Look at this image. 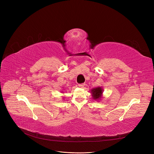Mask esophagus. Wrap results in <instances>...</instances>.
I'll return each instance as SVG.
<instances>
[{
  "label": "esophagus",
  "instance_id": "34e87169",
  "mask_svg": "<svg viewBox=\"0 0 154 154\" xmlns=\"http://www.w3.org/2000/svg\"><path fill=\"white\" fill-rule=\"evenodd\" d=\"M78 86L82 88L85 86V83H80V84H78Z\"/></svg>",
  "mask_w": 154,
  "mask_h": 154
}]
</instances>
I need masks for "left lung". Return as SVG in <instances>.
Masks as SVG:
<instances>
[{
  "label": "left lung",
  "instance_id": "obj_1",
  "mask_svg": "<svg viewBox=\"0 0 154 154\" xmlns=\"http://www.w3.org/2000/svg\"><path fill=\"white\" fill-rule=\"evenodd\" d=\"M91 93L92 94V98L94 100H99L101 98L102 94H103V90L102 87H97L96 88H93L92 89L91 91Z\"/></svg>",
  "mask_w": 154,
  "mask_h": 154
}]
</instances>
